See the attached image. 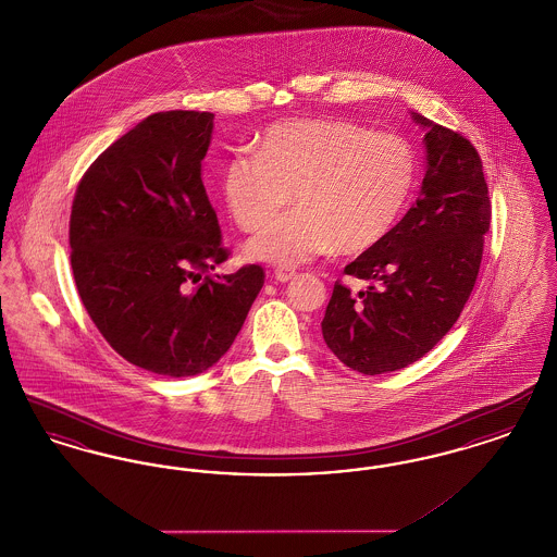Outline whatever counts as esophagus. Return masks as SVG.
Masks as SVG:
<instances>
[{
	"label": "esophagus",
	"mask_w": 557,
	"mask_h": 557,
	"mask_svg": "<svg viewBox=\"0 0 557 557\" xmlns=\"http://www.w3.org/2000/svg\"><path fill=\"white\" fill-rule=\"evenodd\" d=\"M275 280L277 282H282V284H286V282H290V280H294L296 277V271L294 269H284V267H280V269H275Z\"/></svg>",
	"instance_id": "1"
}]
</instances>
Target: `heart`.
Returning a JSON list of instances; mask_svg holds the SVG:
<instances>
[{
    "label": "heart",
    "mask_w": 557,
    "mask_h": 557,
    "mask_svg": "<svg viewBox=\"0 0 557 557\" xmlns=\"http://www.w3.org/2000/svg\"><path fill=\"white\" fill-rule=\"evenodd\" d=\"M418 177L411 146L391 133L336 119L271 125L257 154L225 162L221 189L239 230L255 232L288 198L296 209L246 244L255 261L296 267L336 248L359 255L386 238L407 209Z\"/></svg>",
    "instance_id": "1"
}]
</instances>
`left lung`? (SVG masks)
Wrapping results in <instances>:
<instances>
[{
  "instance_id": "obj_1",
  "label": "left lung",
  "mask_w": 557,
  "mask_h": 557,
  "mask_svg": "<svg viewBox=\"0 0 557 557\" xmlns=\"http://www.w3.org/2000/svg\"><path fill=\"white\" fill-rule=\"evenodd\" d=\"M425 175L416 205L346 275L377 282L355 298L341 282L321 321L327 348L350 370L377 375L422 359L449 332L476 284L491 225L476 148L418 112Z\"/></svg>"
}]
</instances>
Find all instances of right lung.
<instances>
[{
  "mask_svg": "<svg viewBox=\"0 0 557 557\" xmlns=\"http://www.w3.org/2000/svg\"><path fill=\"white\" fill-rule=\"evenodd\" d=\"M212 119L150 114L94 160L71 212V265L89 318L123 359L169 377L212 368L265 282L259 265L205 275L227 261L202 184Z\"/></svg>",
  "mask_w": 557,
  "mask_h": 557,
  "instance_id": "add662e5",
  "label": "right lung"
}]
</instances>
